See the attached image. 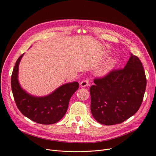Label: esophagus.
<instances>
[{"label": "esophagus", "instance_id": "1", "mask_svg": "<svg viewBox=\"0 0 156 156\" xmlns=\"http://www.w3.org/2000/svg\"><path fill=\"white\" fill-rule=\"evenodd\" d=\"M89 85V79L88 78H86L85 80H83L80 83V85L81 87H87Z\"/></svg>", "mask_w": 156, "mask_h": 156}]
</instances>
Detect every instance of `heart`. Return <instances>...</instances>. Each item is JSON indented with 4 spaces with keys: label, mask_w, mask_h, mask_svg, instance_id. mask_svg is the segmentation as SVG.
<instances>
[{
    "label": "heart",
    "mask_w": 156,
    "mask_h": 156,
    "mask_svg": "<svg viewBox=\"0 0 156 156\" xmlns=\"http://www.w3.org/2000/svg\"><path fill=\"white\" fill-rule=\"evenodd\" d=\"M111 66H108L104 69V71H103V73H106L109 72V71L111 70Z\"/></svg>",
    "instance_id": "1"
}]
</instances>
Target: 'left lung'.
<instances>
[{"label":"left lung","mask_w":156,"mask_h":156,"mask_svg":"<svg viewBox=\"0 0 156 156\" xmlns=\"http://www.w3.org/2000/svg\"><path fill=\"white\" fill-rule=\"evenodd\" d=\"M90 88L91 112L105 125L119 124L138 111L142 103L147 79L142 63L131 54L125 68L96 77Z\"/></svg>","instance_id":"8db88e82"}]
</instances>
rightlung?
Segmentation results:
<instances>
[{"label": "right lung", "instance_id": "1", "mask_svg": "<svg viewBox=\"0 0 156 156\" xmlns=\"http://www.w3.org/2000/svg\"><path fill=\"white\" fill-rule=\"evenodd\" d=\"M21 54L16 61L11 75V88L16 104L24 116L39 124L51 125L58 122L67 111L71 96L79 87L78 82L61 86L51 95L35 97L21 88L18 80V66Z\"/></svg>", "mask_w": 156, "mask_h": 156}]
</instances>
